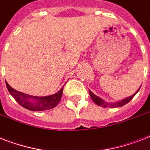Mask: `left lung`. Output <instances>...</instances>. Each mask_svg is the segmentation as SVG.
<instances>
[{
	"label": "left lung",
	"instance_id": "left-lung-1",
	"mask_svg": "<svg viewBox=\"0 0 150 150\" xmlns=\"http://www.w3.org/2000/svg\"><path fill=\"white\" fill-rule=\"evenodd\" d=\"M139 89H140V87H139ZM139 89H138L137 91H136V93H135L133 94L132 96H129V97H127V98L120 100V101L116 103L105 102V101H103L102 99H100L99 96H96L95 94L93 93L90 90H89V95H90V96H91L92 100L94 101V103H95L96 104L98 105V106H101V107H122V106H124V105H125L126 103H128V102H130V100H132L133 97L135 96V94L137 93L138 92H139Z\"/></svg>",
	"mask_w": 150,
	"mask_h": 150
}]
</instances>
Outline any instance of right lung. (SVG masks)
Returning <instances> with one entry per match:
<instances>
[{
  "instance_id": "obj_1",
  "label": "right lung",
  "mask_w": 150,
  "mask_h": 150,
  "mask_svg": "<svg viewBox=\"0 0 150 150\" xmlns=\"http://www.w3.org/2000/svg\"><path fill=\"white\" fill-rule=\"evenodd\" d=\"M9 93L22 107L31 111H42L54 108L58 104L63 93V88L54 95L47 96H34L14 89L6 82Z\"/></svg>"
}]
</instances>
